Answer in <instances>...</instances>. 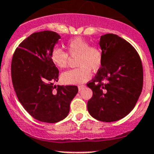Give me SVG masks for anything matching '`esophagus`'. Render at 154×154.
<instances>
[{"mask_svg": "<svg viewBox=\"0 0 154 154\" xmlns=\"http://www.w3.org/2000/svg\"><path fill=\"white\" fill-rule=\"evenodd\" d=\"M85 85H79V86H78L79 91H82V89H84V88H85Z\"/></svg>", "mask_w": 154, "mask_h": 154, "instance_id": "obj_1", "label": "esophagus"}]
</instances>
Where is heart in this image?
I'll return each instance as SVG.
<instances>
[{
	"label": "heart",
	"mask_w": 154,
	"mask_h": 154,
	"mask_svg": "<svg viewBox=\"0 0 154 154\" xmlns=\"http://www.w3.org/2000/svg\"><path fill=\"white\" fill-rule=\"evenodd\" d=\"M67 50L69 55L77 58V66L79 68L65 72L61 75L64 83L69 85H79L90 79L91 71L96 72L101 67L103 52L97 46H90L85 39L77 37L69 41ZM66 51L59 47H55L51 51V61L57 67L65 69L69 63V56Z\"/></svg>",
	"instance_id": "1"
}]
</instances>
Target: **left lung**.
<instances>
[{
    "label": "left lung",
    "mask_w": 154,
    "mask_h": 154,
    "mask_svg": "<svg viewBox=\"0 0 154 154\" xmlns=\"http://www.w3.org/2000/svg\"><path fill=\"white\" fill-rule=\"evenodd\" d=\"M99 45L103 62L87 84L92 90L87 108L95 119L114 122L125 117L135 106L143 89V65L135 48L118 35H103Z\"/></svg>",
    "instance_id": "1"
}]
</instances>
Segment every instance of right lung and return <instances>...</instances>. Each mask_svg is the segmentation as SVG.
<instances>
[{"label": "right lung", "mask_w": 154, "mask_h": 154, "mask_svg": "<svg viewBox=\"0 0 154 154\" xmlns=\"http://www.w3.org/2000/svg\"><path fill=\"white\" fill-rule=\"evenodd\" d=\"M60 38L54 31L35 32L19 45L12 58V83L17 99L32 117L44 123L65 119L79 91L76 85H54L59 72L51 51Z\"/></svg>", "instance_id": "right-lung-1"}]
</instances>
